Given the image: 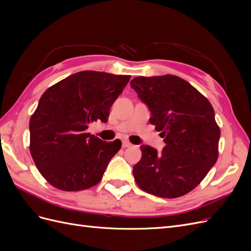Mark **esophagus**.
Listing matches in <instances>:
<instances>
[{"mask_svg":"<svg viewBox=\"0 0 251 251\" xmlns=\"http://www.w3.org/2000/svg\"><path fill=\"white\" fill-rule=\"evenodd\" d=\"M130 147H132V143H130V142L126 141V140H124V141H123V148H124V149L130 148Z\"/></svg>","mask_w":251,"mask_h":251,"instance_id":"obj_1","label":"esophagus"}]
</instances>
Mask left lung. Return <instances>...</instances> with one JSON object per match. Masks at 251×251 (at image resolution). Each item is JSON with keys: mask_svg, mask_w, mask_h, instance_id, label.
Here are the masks:
<instances>
[{"mask_svg": "<svg viewBox=\"0 0 251 251\" xmlns=\"http://www.w3.org/2000/svg\"><path fill=\"white\" fill-rule=\"evenodd\" d=\"M131 88L148 105L150 123L161 132L160 153L140 147V161L133 166L136 183L151 195L178 198L198 185L218 159L220 128L206 97L175 75L138 76Z\"/></svg>", "mask_w": 251, "mask_h": 251, "instance_id": "1", "label": "left lung"}]
</instances>
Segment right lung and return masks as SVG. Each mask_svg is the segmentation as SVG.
Here are the masks:
<instances>
[{
    "mask_svg": "<svg viewBox=\"0 0 251 251\" xmlns=\"http://www.w3.org/2000/svg\"><path fill=\"white\" fill-rule=\"evenodd\" d=\"M130 75L81 71L45 91L30 118V153L49 183L66 192L96 185L121 148L87 133L94 121L107 123L112 104Z\"/></svg>",
    "mask_w": 251,
    "mask_h": 251,
    "instance_id": "obj_1",
    "label": "right lung"
}]
</instances>
